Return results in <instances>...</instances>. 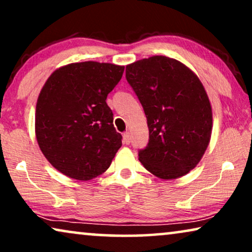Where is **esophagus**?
<instances>
[{
	"label": "esophagus",
	"instance_id": "obj_1",
	"mask_svg": "<svg viewBox=\"0 0 252 252\" xmlns=\"http://www.w3.org/2000/svg\"><path fill=\"white\" fill-rule=\"evenodd\" d=\"M123 137H124V142H125L126 144H129L130 141H132V137H130V133L129 132L124 133Z\"/></svg>",
	"mask_w": 252,
	"mask_h": 252
}]
</instances>
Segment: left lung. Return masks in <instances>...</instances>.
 <instances>
[{
    "mask_svg": "<svg viewBox=\"0 0 252 252\" xmlns=\"http://www.w3.org/2000/svg\"><path fill=\"white\" fill-rule=\"evenodd\" d=\"M126 80L149 127L140 161L160 179L187 174L201 160L212 132L211 104L197 75L177 60L153 56L127 65Z\"/></svg>",
    "mask_w": 252,
    "mask_h": 252,
    "instance_id": "8db88e82",
    "label": "left lung"
}]
</instances>
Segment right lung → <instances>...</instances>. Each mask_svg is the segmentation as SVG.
<instances>
[{
    "mask_svg": "<svg viewBox=\"0 0 252 252\" xmlns=\"http://www.w3.org/2000/svg\"><path fill=\"white\" fill-rule=\"evenodd\" d=\"M124 66L97 62L72 63L48 78L37 98L35 135L53 166L77 180H91L108 170L122 147L113 126L108 94Z\"/></svg>",
    "mask_w": 252,
    "mask_h": 252,
    "instance_id": "right-lung-1",
    "label": "right lung"
}]
</instances>
